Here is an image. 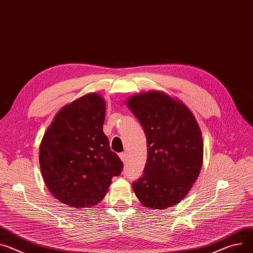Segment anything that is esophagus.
<instances>
[{
  "mask_svg": "<svg viewBox=\"0 0 253 253\" xmlns=\"http://www.w3.org/2000/svg\"><path fill=\"white\" fill-rule=\"evenodd\" d=\"M120 158H121V160L124 162V163H126V154L124 152V153H121L120 154Z\"/></svg>",
  "mask_w": 253,
  "mask_h": 253,
  "instance_id": "esophagus-1",
  "label": "esophagus"
}]
</instances>
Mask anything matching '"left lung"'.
<instances>
[{"label": "left lung", "mask_w": 253, "mask_h": 253, "mask_svg": "<svg viewBox=\"0 0 253 253\" xmlns=\"http://www.w3.org/2000/svg\"><path fill=\"white\" fill-rule=\"evenodd\" d=\"M147 138V163L132 189L146 208L178 204L199 177L204 159L202 131L189 108L160 91L133 95L126 101Z\"/></svg>", "instance_id": "obj_1"}]
</instances>
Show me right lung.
<instances>
[{
  "instance_id": "obj_1",
  "label": "right lung",
  "mask_w": 253,
  "mask_h": 253,
  "mask_svg": "<svg viewBox=\"0 0 253 253\" xmlns=\"http://www.w3.org/2000/svg\"><path fill=\"white\" fill-rule=\"evenodd\" d=\"M105 100L89 93L55 114L40 146L42 178L52 196L72 208L99 203L123 162L103 132Z\"/></svg>"
}]
</instances>
